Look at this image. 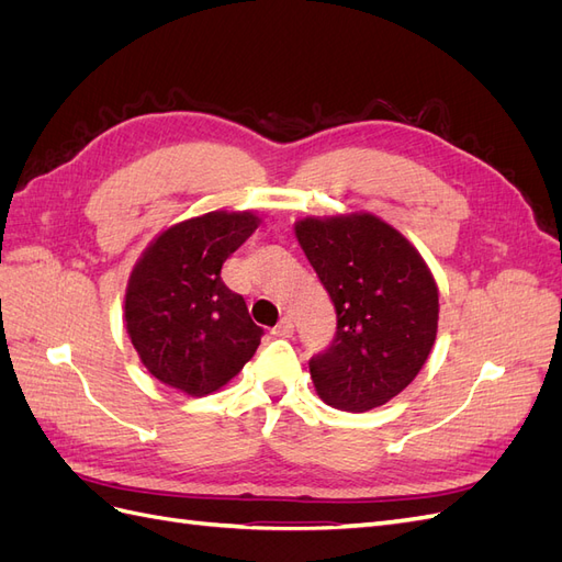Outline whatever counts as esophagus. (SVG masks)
<instances>
[{
	"label": "esophagus",
	"instance_id": "34e87169",
	"mask_svg": "<svg viewBox=\"0 0 562 562\" xmlns=\"http://www.w3.org/2000/svg\"><path fill=\"white\" fill-rule=\"evenodd\" d=\"M293 328L295 326H293L291 318H281L279 326L271 330V335H274V337H293Z\"/></svg>",
	"mask_w": 562,
	"mask_h": 562
}]
</instances>
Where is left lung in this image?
I'll use <instances>...</instances> for the list:
<instances>
[{
  "mask_svg": "<svg viewBox=\"0 0 562 562\" xmlns=\"http://www.w3.org/2000/svg\"><path fill=\"white\" fill-rule=\"evenodd\" d=\"M295 236L335 312L333 345L310 361L323 403L366 413L398 396L438 333V285L405 236L372 213L302 217Z\"/></svg>",
  "mask_w": 562,
  "mask_h": 562,
  "instance_id": "1",
  "label": "left lung"
}]
</instances>
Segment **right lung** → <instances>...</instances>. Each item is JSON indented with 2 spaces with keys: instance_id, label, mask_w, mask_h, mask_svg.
<instances>
[{
  "instance_id": "add662e5",
  "label": "right lung",
  "mask_w": 562,
  "mask_h": 562,
  "mask_svg": "<svg viewBox=\"0 0 562 562\" xmlns=\"http://www.w3.org/2000/svg\"><path fill=\"white\" fill-rule=\"evenodd\" d=\"M255 211H211L159 232L133 265L126 333L151 378L184 396L223 389L252 359L262 328L220 271L258 229Z\"/></svg>"
}]
</instances>
